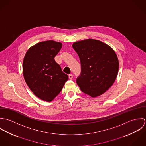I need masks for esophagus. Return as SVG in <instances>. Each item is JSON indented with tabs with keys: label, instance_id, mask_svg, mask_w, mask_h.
<instances>
[{
	"label": "esophagus",
	"instance_id": "1",
	"mask_svg": "<svg viewBox=\"0 0 146 146\" xmlns=\"http://www.w3.org/2000/svg\"><path fill=\"white\" fill-rule=\"evenodd\" d=\"M68 78H69V79H70V80H71V79H72V78H73V75H72V74H70V75H68Z\"/></svg>",
	"mask_w": 146,
	"mask_h": 146
}]
</instances>
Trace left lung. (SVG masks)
<instances>
[{"label": "left lung", "mask_w": 146, "mask_h": 146, "mask_svg": "<svg viewBox=\"0 0 146 146\" xmlns=\"http://www.w3.org/2000/svg\"><path fill=\"white\" fill-rule=\"evenodd\" d=\"M74 49L81 63V74L76 83L92 97L105 93L114 83L119 71V60L114 50L98 40L88 39L75 42Z\"/></svg>", "instance_id": "8db88e82"}]
</instances>
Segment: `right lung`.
<instances>
[{"mask_svg": "<svg viewBox=\"0 0 146 146\" xmlns=\"http://www.w3.org/2000/svg\"><path fill=\"white\" fill-rule=\"evenodd\" d=\"M62 46L53 40L40 42L30 47L23 58L25 80L32 92L45 101H53L68 79L54 60Z\"/></svg>", "mask_w": 146, "mask_h": 146, "instance_id": "1", "label": "right lung"}]
</instances>
